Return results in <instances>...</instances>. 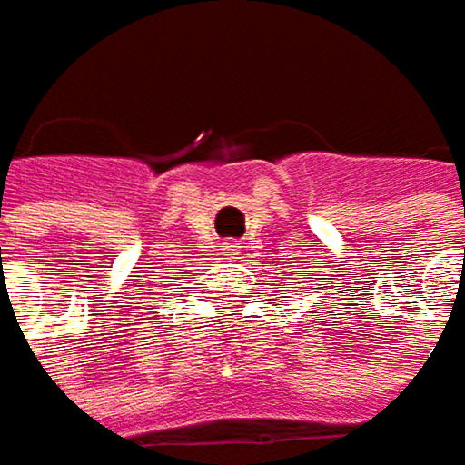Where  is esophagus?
<instances>
[{
  "label": "esophagus",
  "instance_id": "obj_1",
  "mask_svg": "<svg viewBox=\"0 0 465 465\" xmlns=\"http://www.w3.org/2000/svg\"><path fill=\"white\" fill-rule=\"evenodd\" d=\"M223 250H229V252H233V250H236V244H223Z\"/></svg>",
  "mask_w": 465,
  "mask_h": 465
}]
</instances>
